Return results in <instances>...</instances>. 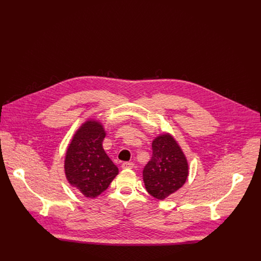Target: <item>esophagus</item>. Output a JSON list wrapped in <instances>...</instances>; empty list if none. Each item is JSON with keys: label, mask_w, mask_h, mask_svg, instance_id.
Returning a JSON list of instances; mask_svg holds the SVG:
<instances>
[{"label": "esophagus", "mask_w": 261, "mask_h": 261, "mask_svg": "<svg viewBox=\"0 0 261 261\" xmlns=\"http://www.w3.org/2000/svg\"><path fill=\"white\" fill-rule=\"evenodd\" d=\"M134 167V163L133 162H124L122 164V168L124 169H131Z\"/></svg>", "instance_id": "esophagus-1"}]
</instances>
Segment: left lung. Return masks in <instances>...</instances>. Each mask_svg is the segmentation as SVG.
<instances>
[{"instance_id": "1", "label": "left lung", "mask_w": 261, "mask_h": 261, "mask_svg": "<svg viewBox=\"0 0 261 261\" xmlns=\"http://www.w3.org/2000/svg\"><path fill=\"white\" fill-rule=\"evenodd\" d=\"M152 148V158L142 171L143 181L148 193L163 200L186 182L188 162L175 139L168 133L157 136Z\"/></svg>"}]
</instances>
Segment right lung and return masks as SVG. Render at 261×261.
<instances>
[{
	"instance_id": "right-lung-1",
	"label": "right lung",
	"mask_w": 261,
	"mask_h": 261,
	"mask_svg": "<svg viewBox=\"0 0 261 261\" xmlns=\"http://www.w3.org/2000/svg\"><path fill=\"white\" fill-rule=\"evenodd\" d=\"M106 133L101 123L88 120L74 134L65 157V174L71 186L89 198L104 192L119 168L103 150Z\"/></svg>"
}]
</instances>
